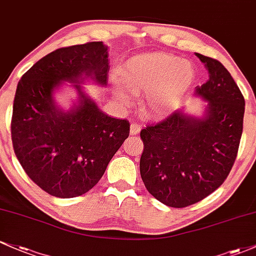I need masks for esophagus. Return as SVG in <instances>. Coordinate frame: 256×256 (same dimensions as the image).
Wrapping results in <instances>:
<instances>
[{"mask_svg": "<svg viewBox=\"0 0 256 256\" xmlns=\"http://www.w3.org/2000/svg\"><path fill=\"white\" fill-rule=\"evenodd\" d=\"M140 131H141V126H140L138 124H137V122H131L130 124V134H140Z\"/></svg>", "mask_w": 256, "mask_h": 256, "instance_id": "1", "label": "esophagus"}]
</instances>
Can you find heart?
Returning a JSON list of instances; mask_svg holds the SVG:
<instances>
[{
  "label": "heart",
  "mask_w": 256,
  "mask_h": 256,
  "mask_svg": "<svg viewBox=\"0 0 256 256\" xmlns=\"http://www.w3.org/2000/svg\"><path fill=\"white\" fill-rule=\"evenodd\" d=\"M193 64L178 56L150 52L126 60L122 72L110 75L115 100L124 106L132 104L137 94H144L142 110L153 118L178 110L196 82Z\"/></svg>",
  "instance_id": "obj_1"
}]
</instances>
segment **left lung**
Here are the masks:
<instances>
[{"mask_svg":"<svg viewBox=\"0 0 256 256\" xmlns=\"http://www.w3.org/2000/svg\"><path fill=\"white\" fill-rule=\"evenodd\" d=\"M196 56L209 72V80L194 91L206 102L202 115L181 109L141 131L142 181L171 208L198 203L224 184L243 132L246 102L237 84L220 62Z\"/></svg>","mask_w":256,"mask_h":256,"instance_id":"left-lung-1","label":"left lung"}]
</instances>
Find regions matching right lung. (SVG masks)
Masks as SVG:
<instances>
[{
    "label": "right lung",
    "instance_id": "add662e5",
    "mask_svg": "<svg viewBox=\"0 0 256 256\" xmlns=\"http://www.w3.org/2000/svg\"><path fill=\"white\" fill-rule=\"evenodd\" d=\"M109 53L102 41L63 47L44 56L18 82L13 103L14 153L44 192L74 198L100 181L128 137V120L103 113L84 90L108 84ZM66 82L77 92L69 110L55 102Z\"/></svg>",
    "mask_w": 256,
    "mask_h": 256
}]
</instances>
